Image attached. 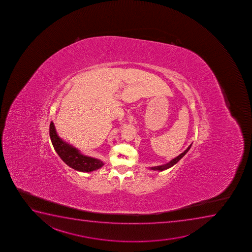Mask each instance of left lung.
<instances>
[{"mask_svg":"<svg viewBox=\"0 0 252 252\" xmlns=\"http://www.w3.org/2000/svg\"><path fill=\"white\" fill-rule=\"evenodd\" d=\"M192 145V143L190 144V145L187 148V149H186L185 151L182 153V154H180L179 156L174 158V159H172L171 161H169V163H165V164H163V165L159 166H155V167H151L150 169L152 170H158V171H163V170H165V169H169V168H171L172 166L175 165V163H177L182 158L187 154V152L189 151V148Z\"/></svg>","mask_w":252,"mask_h":252,"instance_id":"1","label":"left lung"}]
</instances>
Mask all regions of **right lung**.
<instances>
[{
	"label": "right lung",
	"mask_w": 252,
	"mask_h": 252,
	"mask_svg": "<svg viewBox=\"0 0 252 252\" xmlns=\"http://www.w3.org/2000/svg\"><path fill=\"white\" fill-rule=\"evenodd\" d=\"M50 137L55 150L69 167L80 172H92L100 169L104 163L101 160L81 154L79 150L60 138L53 122L50 125Z\"/></svg>",
	"instance_id": "add662e5"
}]
</instances>
